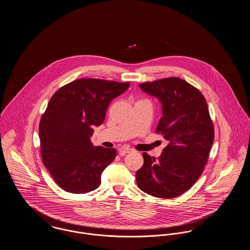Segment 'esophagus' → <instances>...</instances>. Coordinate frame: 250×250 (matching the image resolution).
<instances>
[{
  "instance_id": "esophagus-1",
  "label": "esophagus",
  "mask_w": 250,
  "mask_h": 250,
  "mask_svg": "<svg viewBox=\"0 0 250 250\" xmlns=\"http://www.w3.org/2000/svg\"><path fill=\"white\" fill-rule=\"evenodd\" d=\"M130 152H132V149L127 148V147H121L119 149V153L122 155H126V154H128Z\"/></svg>"
}]
</instances>
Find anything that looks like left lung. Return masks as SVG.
Masks as SVG:
<instances>
[{
	"instance_id": "obj_1",
	"label": "left lung",
	"mask_w": 250,
	"mask_h": 250,
	"mask_svg": "<svg viewBox=\"0 0 250 250\" xmlns=\"http://www.w3.org/2000/svg\"><path fill=\"white\" fill-rule=\"evenodd\" d=\"M140 87L160 100L163 115L155 133L169 143L157 159L143 153L137 184L151 196L172 199L201 177L214 143L213 121L202 93L180 78L146 82Z\"/></svg>"
}]
</instances>
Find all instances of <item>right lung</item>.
<instances>
[{
    "label": "right lung",
    "instance_id": "obj_1",
    "mask_svg": "<svg viewBox=\"0 0 250 250\" xmlns=\"http://www.w3.org/2000/svg\"><path fill=\"white\" fill-rule=\"evenodd\" d=\"M130 83L80 79L63 85L49 99L39 124L42 162L60 188L84 194L96 189L115 158L114 148L94 146V126L102 125L110 101Z\"/></svg>",
    "mask_w": 250,
    "mask_h": 250
}]
</instances>
